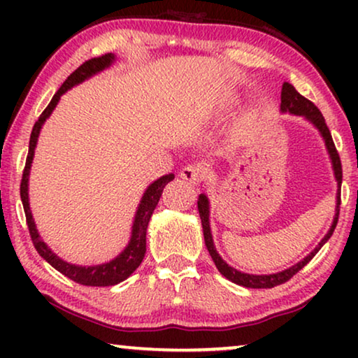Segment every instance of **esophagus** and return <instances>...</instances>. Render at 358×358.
Masks as SVG:
<instances>
[{"label":"esophagus","instance_id":"34e87169","mask_svg":"<svg viewBox=\"0 0 358 358\" xmlns=\"http://www.w3.org/2000/svg\"><path fill=\"white\" fill-rule=\"evenodd\" d=\"M205 173H207V169L202 164H189L180 169V178L190 184H200L205 178Z\"/></svg>","mask_w":358,"mask_h":358}]
</instances>
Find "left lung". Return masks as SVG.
<instances>
[{
	"instance_id": "obj_1",
	"label": "left lung",
	"mask_w": 358,
	"mask_h": 358,
	"mask_svg": "<svg viewBox=\"0 0 358 358\" xmlns=\"http://www.w3.org/2000/svg\"><path fill=\"white\" fill-rule=\"evenodd\" d=\"M280 110L282 114H292V115H300L303 119L310 122V124L315 127V129L320 131L322 141H324V146L327 150V155H329L331 164H332V171H334V178L337 180V194H336V215L334 220H332V224L329 228V231L324 238L321 239L320 244L313 249V251L308 254L305 259H301L300 262H296L295 266L285 268L282 272H275V273H266V275H254V273H246L238 271L227 264L220 256L217 248L213 244V236H212V229H210V202L208 197L205 194L199 195L197 200V207H199V215L200 220H202V228H203V238H205V246H207L210 256H212L215 266L222 273L223 277H227L228 280H231L236 285L246 287V288H272L277 285H282L290 280V278L295 275L298 271H301L303 267L306 266L308 262L311 261L313 257L316 256L317 251L324 246L327 243V239L332 236L334 233V228L337 224V220H339V205H341V184H342V166H341V158L337 155V150L334 146V141H332L331 131L327 129L326 120L322 114L320 112V109L313 104L311 101H308L306 97H303L300 92H298L295 87H293L290 83H283L282 86V102H280Z\"/></svg>"
}]
</instances>
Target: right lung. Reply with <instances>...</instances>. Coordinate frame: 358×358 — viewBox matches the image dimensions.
<instances>
[{
  "mask_svg": "<svg viewBox=\"0 0 358 358\" xmlns=\"http://www.w3.org/2000/svg\"><path fill=\"white\" fill-rule=\"evenodd\" d=\"M114 62H115L114 53H106V55L102 57L91 58V60L83 63L80 68H76V70L66 78V81L63 83L60 90L55 92V96L52 97L50 104L47 106V109L42 112L41 117H38V120L36 122V125H34L31 140H29V153L26 159V168H24L22 180H21V200H22L24 213H26L29 233H31L32 243L34 246H36L37 252L41 254V257L45 259L53 268H57L58 272L63 273V275L71 278L73 282L81 283V285H87V287L117 285V283L124 282L125 278H129L131 273L138 268L146 252V228H148L150 218L155 212L156 205L159 202V197L161 194H163L164 185L174 179L173 173L161 176L159 179H156L155 182H151L148 187H146L143 197H141L138 203V208H136L134 224H131L130 241L125 246L124 251L109 262L99 264V266H76V264H70L58 257L57 254L53 252L45 243H43L41 234H38L36 222H34V217L31 212V207H29V174H31L34 153H36L37 140H38V135H41L42 125L45 124V120L50 117L53 109L57 107L60 97L65 94L68 90H71L73 86L86 81L87 78L97 75V73L106 70V68H109Z\"/></svg>",
  "mask_w": 358,
  "mask_h": 358,
  "instance_id": "obj_1",
  "label": "right lung"
}]
</instances>
